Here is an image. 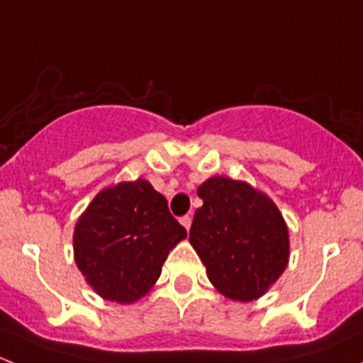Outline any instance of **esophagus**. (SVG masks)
Instances as JSON below:
<instances>
[{
    "label": "esophagus",
    "instance_id": "esophagus-1",
    "mask_svg": "<svg viewBox=\"0 0 363 363\" xmlns=\"http://www.w3.org/2000/svg\"><path fill=\"white\" fill-rule=\"evenodd\" d=\"M181 225L184 226L186 230H189V226H191V218H189V216H182V218H181Z\"/></svg>",
    "mask_w": 363,
    "mask_h": 363
}]
</instances>
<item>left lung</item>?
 Masks as SVG:
<instances>
[{
	"mask_svg": "<svg viewBox=\"0 0 363 363\" xmlns=\"http://www.w3.org/2000/svg\"><path fill=\"white\" fill-rule=\"evenodd\" d=\"M189 242L212 286L230 300L251 302L269 291L290 259V233L269 195L250 182L214 175L196 189Z\"/></svg>",
	"mask_w": 363,
	"mask_h": 363,
	"instance_id": "8db88e82",
	"label": "left lung"
}]
</instances>
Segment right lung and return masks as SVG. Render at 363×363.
I'll use <instances>...</instances> for the list:
<instances>
[{
    "label": "right lung",
    "instance_id": "1",
    "mask_svg": "<svg viewBox=\"0 0 363 363\" xmlns=\"http://www.w3.org/2000/svg\"><path fill=\"white\" fill-rule=\"evenodd\" d=\"M188 237L145 179L104 188L77 219L73 258L101 298L135 303L160 279L168 252Z\"/></svg>",
    "mask_w": 363,
    "mask_h": 363
}]
</instances>
